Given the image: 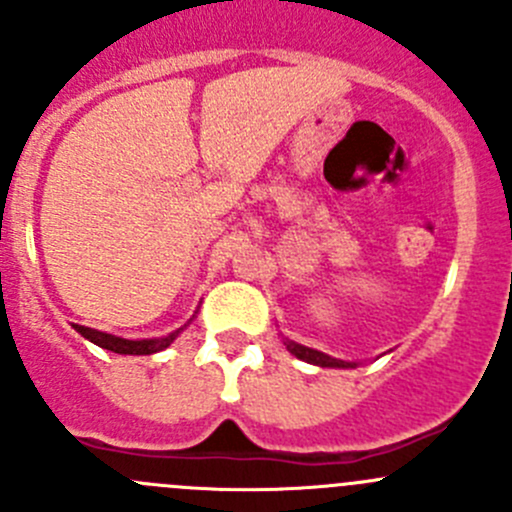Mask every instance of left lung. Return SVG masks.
Instances as JSON below:
<instances>
[{
  "label": "left lung",
  "instance_id": "8db88e82",
  "mask_svg": "<svg viewBox=\"0 0 512 512\" xmlns=\"http://www.w3.org/2000/svg\"><path fill=\"white\" fill-rule=\"evenodd\" d=\"M282 342H285L287 352L294 354L297 359L307 361V364H314V366H322V369H356V361H344V359H334V356L319 352V349H312V347H304V344H297L292 342V339L282 337Z\"/></svg>",
  "mask_w": 512,
  "mask_h": 512
}]
</instances>
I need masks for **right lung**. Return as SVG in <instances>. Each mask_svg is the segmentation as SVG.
Masks as SVG:
<instances>
[{
    "label": "right lung",
    "instance_id": "1",
    "mask_svg": "<svg viewBox=\"0 0 512 512\" xmlns=\"http://www.w3.org/2000/svg\"><path fill=\"white\" fill-rule=\"evenodd\" d=\"M195 314L188 319V324L193 322ZM188 324H183V327L175 329V332L165 334V337H153V339H123V337H116V334H106V332H98V329H91V327H81V324H71V327H74L84 339L94 342L96 347L108 349V352H113V354L146 356V354H156V352H163V349H168L170 344H173L175 339L183 334V329L188 327Z\"/></svg>",
    "mask_w": 512,
    "mask_h": 512
}]
</instances>
